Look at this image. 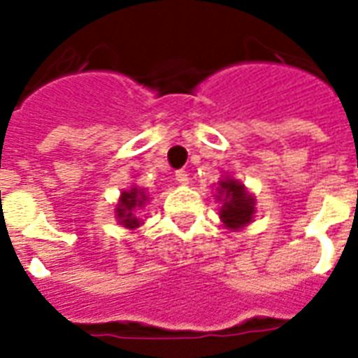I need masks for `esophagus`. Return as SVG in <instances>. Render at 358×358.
<instances>
[{
    "instance_id": "1",
    "label": "esophagus",
    "mask_w": 358,
    "mask_h": 358,
    "mask_svg": "<svg viewBox=\"0 0 358 358\" xmlns=\"http://www.w3.org/2000/svg\"><path fill=\"white\" fill-rule=\"evenodd\" d=\"M176 182H178L180 186H187L189 184V174L186 171H178L176 172Z\"/></svg>"
}]
</instances>
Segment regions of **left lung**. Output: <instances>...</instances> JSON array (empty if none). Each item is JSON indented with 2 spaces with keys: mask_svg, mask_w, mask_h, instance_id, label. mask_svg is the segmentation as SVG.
<instances>
[{
  "mask_svg": "<svg viewBox=\"0 0 358 358\" xmlns=\"http://www.w3.org/2000/svg\"><path fill=\"white\" fill-rule=\"evenodd\" d=\"M215 199L222 203L218 210L220 222L226 230L240 232L249 226L255 218V195L249 192L243 182L226 174L217 182V194Z\"/></svg>",
  "mask_w": 358,
  "mask_h": 358,
  "instance_id": "left-lung-1",
  "label": "left lung"
}]
</instances>
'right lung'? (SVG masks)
Instances as JSON below:
<instances>
[{
	"mask_svg": "<svg viewBox=\"0 0 358 358\" xmlns=\"http://www.w3.org/2000/svg\"><path fill=\"white\" fill-rule=\"evenodd\" d=\"M149 201V195L145 192V187L130 186L128 189L120 192L117 205H115V218L118 220V224L124 226L128 230H136L143 224V220L140 218V213L145 203Z\"/></svg>",
	"mask_w": 358,
	"mask_h": 358,
	"instance_id": "1",
	"label": "right lung"
}]
</instances>
